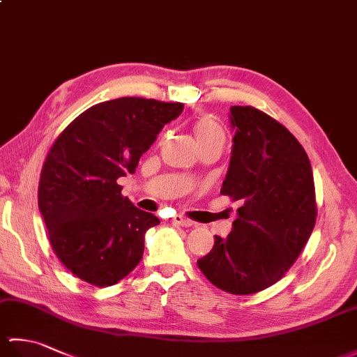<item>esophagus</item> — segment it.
I'll return each mask as SVG.
<instances>
[{
    "mask_svg": "<svg viewBox=\"0 0 357 357\" xmlns=\"http://www.w3.org/2000/svg\"><path fill=\"white\" fill-rule=\"evenodd\" d=\"M172 222H173L174 225H181V227H192V225H193V222L190 221V219H187V218L181 216V215L174 216Z\"/></svg>",
    "mask_w": 357,
    "mask_h": 357,
    "instance_id": "1",
    "label": "esophagus"
}]
</instances>
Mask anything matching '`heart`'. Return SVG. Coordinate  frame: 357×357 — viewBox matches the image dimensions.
<instances>
[{"instance_id": "1", "label": "heart", "mask_w": 357, "mask_h": 357, "mask_svg": "<svg viewBox=\"0 0 357 357\" xmlns=\"http://www.w3.org/2000/svg\"><path fill=\"white\" fill-rule=\"evenodd\" d=\"M195 135H196V138H198L199 144L206 142V141H211V139H224L225 138L222 127L219 126L216 121L210 119V118H202L195 124Z\"/></svg>"}]
</instances>
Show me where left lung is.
<instances>
[{
	"instance_id": "left-lung-1",
	"label": "left lung",
	"mask_w": 357,
	"mask_h": 357,
	"mask_svg": "<svg viewBox=\"0 0 357 357\" xmlns=\"http://www.w3.org/2000/svg\"><path fill=\"white\" fill-rule=\"evenodd\" d=\"M230 123L221 193L241 207L229 236H215L198 267L227 293L253 294L276 284L305 247L317 216L314 179L304 147L267 113L233 105Z\"/></svg>"
}]
</instances>
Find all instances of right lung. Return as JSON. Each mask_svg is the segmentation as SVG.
<instances>
[{
	"label": "right lung",
	"mask_w": 357,
	"mask_h": 357,
	"mask_svg": "<svg viewBox=\"0 0 357 357\" xmlns=\"http://www.w3.org/2000/svg\"><path fill=\"white\" fill-rule=\"evenodd\" d=\"M181 102L118 98L93 105L50 147L38 185V207L53 252L75 276L96 287L119 282L139 264L144 234L159 219L135 207L118 178L139 158Z\"/></svg>",
	"instance_id": "1"
}]
</instances>
